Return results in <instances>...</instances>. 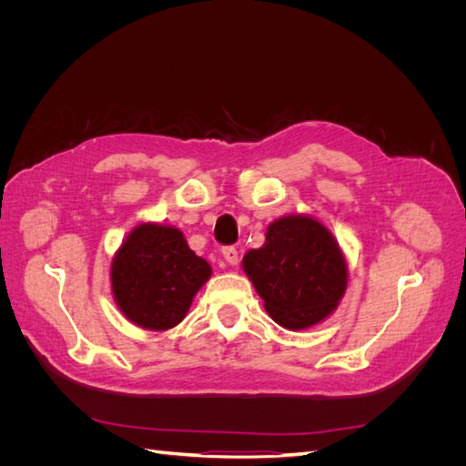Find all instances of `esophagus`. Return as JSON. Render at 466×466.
<instances>
[{
    "mask_svg": "<svg viewBox=\"0 0 466 466\" xmlns=\"http://www.w3.org/2000/svg\"><path fill=\"white\" fill-rule=\"evenodd\" d=\"M221 255H223L225 262H228L229 266H237L238 264V250L235 247H225L221 250Z\"/></svg>",
    "mask_w": 466,
    "mask_h": 466,
    "instance_id": "34e87169",
    "label": "esophagus"
}]
</instances>
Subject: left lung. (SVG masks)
Here are the masks:
<instances>
[{"label": "left lung", "mask_w": 466, "mask_h": 466, "mask_svg": "<svg viewBox=\"0 0 466 466\" xmlns=\"http://www.w3.org/2000/svg\"><path fill=\"white\" fill-rule=\"evenodd\" d=\"M243 270L266 313L288 330H305L334 313L348 288V262L334 235L305 214L268 225L266 241L243 257Z\"/></svg>", "instance_id": "8db88e82"}]
</instances>
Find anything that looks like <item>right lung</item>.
Listing matches in <instances>:
<instances>
[{"mask_svg": "<svg viewBox=\"0 0 466 466\" xmlns=\"http://www.w3.org/2000/svg\"><path fill=\"white\" fill-rule=\"evenodd\" d=\"M211 266L173 225L139 223L110 264V289L122 315L146 330H168L187 317Z\"/></svg>", "mask_w": 466, "mask_h": 466, "instance_id": "add662e5", "label": "right lung"}]
</instances>
